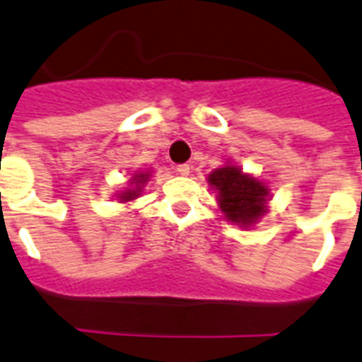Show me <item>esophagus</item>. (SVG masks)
<instances>
[{
  "instance_id": "esophagus-1",
  "label": "esophagus",
  "mask_w": 362,
  "mask_h": 362,
  "mask_svg": "<svg viewBox=\"0 0 362 362\" xmlns=\"http://www.w3.org/2000/svg\"><path fill=\"white\" fill-rule=\"evenodd\" d=\"M176 173H178L180 176H187V175H189V165H187V163L176 165Z\"/></svg>"
}]
</instances>
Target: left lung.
Instances as JSON below:
<instances>
[{"mask_svg": "<svg viewBox=\"0 0 362 362\" xmlns=\"http://www.w3.org/2000/svg\"><path fill=\"white\" fill-rule=\"evenodd\" d=\"M209 184L218 192L221 212L233 223L253 226L267 212L269 187L257 178L244 175L238 167L226 165L216 169L209 176Z\"/></svg>", "mask_w": 362, "mask_h": 362, "instance_id": "left-lung-1", "label": "left lung"}]
</instances>
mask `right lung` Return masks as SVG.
<instances>
[{
	"mask_svg": "<svg viewBox=\"0 0 362 362\" xmlns=\"http://www.w3.org/2000/svg\"><path fill=\"white\" fill-rule=\"evenodd\" d=\"M148 173H139V175H135L133 178H131V187L129 189H125V192L118 193L120 195V201L124 203V201H133V199L139 197V193H141L142 186H144V182L148 180Z\"/></svg>",
	"mask_w": 362,
	"mask_h": 362,
	"instance_id": "right-lung-1",
	"label": "right lung"
}]
</instances>
